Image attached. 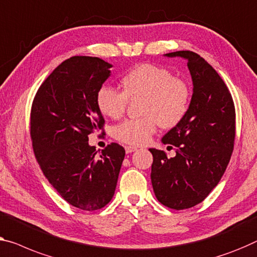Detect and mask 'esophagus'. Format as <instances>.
Returning a JSON list of instances; mask_svg holds the SVG:
<instances>
[{
	"label": "esophagus",
	"mask_w": 257,
	"mask_h": 257,
	"mask_svg": "<svg viewBox=\"0 0 257 257\" xmlns=\"http://www.w3.org/2000/svg\"><path fill=\"white\" fill-rule=\"evenodd\" d=\"M136 150H137V148H135V147H125V152L127 153H132Z\"/></svg>",
	"instance_id": "obj_1"
}]
</instances>
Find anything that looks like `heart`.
<instances>
[{
    "label": "heart",
    "instance_id": "1",
    "mask_svg": "<svg viewBox=\"0 0 257 257\" xmlns=\"http://www.w3.org/2000/svg\"><path fill=\"white\" fill-rule=\"evenodd\" d=\"M122 92L104 85L97 92V106L104 115L117 118L124 113L128 99L143 98L144 117L128 118L115 125L114 137L129 145H143L156 133L157 124L173 128L189 109L190 89L183 79L166 69L143 63L130 69L120 80Z\"/></svg>",
    "mask_w": 257,
    "mask_h": 257
}]
</instances>
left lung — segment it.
Listing matches in <instances>:
<instances>
[{
    "instance_id": "left-lung-1",
    "label": "left lung",
    "mask_w": 257,
    "mask_h": 257,
    "mask_svg": "<svg viewBox=\"0 0 257 257\" xmlns=\"http://www.w3.org/2000/svg\"><path fill=\"white\" fill-rule=\"evenodd\" d=\"M165 56L187 60L194 87L186 116L162 139L177 155L150 149L151 182L162 204L183 210L204 201L223 177L234 147L235 109L226 84L203 57L190 51Z\"/></svg>"
}]
</instances>
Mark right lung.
I'll list each match as a JSON object with an SVG mask.
<instances>
[{
  "mask_svg": "<svg viewBox=\"0 0 257 257\" xmlns=\"http://www.w3.org/2000/svg\"><path fill=\"white\" fill-rule=\"evenodd\" d=\"M113 66L99 57L72 56L45 79L31 109V139L44 175L69 204L85 211L112 200L124 149L99 152L89 135L102 129L97 92Z\"/></svg>",
  "mask_w": 257,
  "mask_h": 257,
  "instance_id": "1",
  "label": "right lung"
}]
</instances>
